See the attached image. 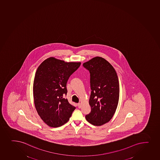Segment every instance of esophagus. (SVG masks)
Masks as SVG:
<instances>
[{"instance_id": "1", "label": "esophagus", "mask_w": 160, "mask_h": 160, "mask_svg": "<svg viewBox=\"0 0 160 160\" xmlns=\"http://www.w3.org/2000/svg\"><path fill=\"white\" fill-rule=\"evenodd\" d=\"M78 108H81V107H82V104H81V103H78Z\"/></svg>"}]
</instances>
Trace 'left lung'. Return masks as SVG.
Listing matches in <instances>:
<instances>
[{"mask_svg":"<svg viewBox=\"0 0 160 160\" xmlns=\"http://www.w3.org/2000/svg\"><path fill=\"white\" fill-rule=\"evenodd\" d=\"M90 72L91 113L85 118L89 123L101 126L113 118L119 100V82L116 71L106 59L94 57L83 64Z\"/></svg>","mask_w":160,"mask_h":160,"instance_id":"obj_1","label":"left lung"}]
</instances>
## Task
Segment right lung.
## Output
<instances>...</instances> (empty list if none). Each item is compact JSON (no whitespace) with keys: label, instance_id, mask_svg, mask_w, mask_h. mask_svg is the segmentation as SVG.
<instances>
[{"label":"right lung","instance_id":"right-lung-1","mask_svg":"<svg viewBox=\"0 0 160 160\" xmlns=\"http://www.w3.org/2000/svg\"><path fill=\"white\" fill-rule=\"evenodd\" d=\"M81 62H65L51 57L43 61L36 72L33 84L34 104L37 113L50 127L67 123L76 108L64 98L68 79Z\"/></svg>","mask_w":160,"mask_h":160}]
</instances>
